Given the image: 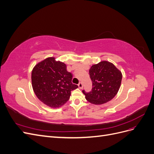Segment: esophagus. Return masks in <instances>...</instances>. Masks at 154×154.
Segmentation results:
<instances>
[{"mask_svg": "<svg viewBox=\"0 0 154 154\" xmlns=\"http://www.w3.org/2000/svg\"><path fill=\"white\" fill-rule=\"evenodd\" d=\"M78 87H79V88H81V89L83 88V84H82V82H80L78 83Z\"/></svg>", "mask_w": 154, "mask_h": 154, "instance_id": "esophagus-1", "label": "esophagus"}]
</instances>
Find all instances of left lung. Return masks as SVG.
Listing matches in <instances>:
<instances>
[{
	"label": "left lung",
	"mask_w": 154,
	"mask_h": 154,
	"mask_svg": "<svg viewBox=\"0 0 154 154\" xmlns=\"http://www.w3.org/2000/svg\"><path fill=\"white\" fill-rule=\"evenodd\" d=\"M89 74L92 88L90 92L82 91L85 99L94 105H102L112 100L122 83V72L112 63L103 60L92 66Z\"/></svg>",
	"instance_id": "left-lung-1"
}]
</instances>
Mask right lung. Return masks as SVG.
Masks as SVG:
<instances>
[{"mask_svg": "<svg viewBox=\"0 0 154 154\" xmlns=\"http://www.w3.org/2000/svg\"><path fill=\"white\" fill-rule=\"evenodd\" d=\"M72 75L63 62L48 57L38 62L32 70L31 82L35 95L51 108L63 106L69 100L71 92L78 85L72 83Z\"/></svg>", "mask_w": 154, "mask_h": 154, "instance_id": "right-lung-1", "label": "right lung"}]
</instances>
